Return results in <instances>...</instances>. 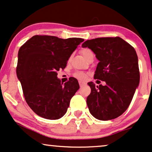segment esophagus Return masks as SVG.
Instances as JSON below:
<instances>
[{
    "label": "esophagus",
    "mask_w": 152,
    "mask_h": 152,
    "mask_svg": "<svg viewBox=\"0 0 152 152\" xmlns=\"http://www.w3.org/2000/svg\"><path fill=\"white\" fill-rule=\"evenodd\" d=\"M78 83H79V86H80V87L83 86L84 85H86V83H85V82H83V81H79Z\"/></svg>",
    "instance_id": "34e87169"
}]
</instances>
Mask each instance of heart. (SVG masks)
<instances>
[{"label": "heart", "instance_id": "obj_1", "mask_svg": "<svg viewBox=\"0 0 152 152\" xmlns=\"http://www.w3.org/2000/svg\"><path fill=\"white\" fill-rule=\"evenodd\" d=\"M81 53H82V55L83 56V57L86 58V59H87V58L89 57V56L91 55V54L93 53L90 49L86 48H83V49L81 50ZM74 76L76 78H78V79H79V80H85L87 77V75L86 73H84L83 72H76L74 74Z\"/></svg>", "mask_w": 152, "mask_h": 152}]
</instances>
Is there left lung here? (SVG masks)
I'll use <instances>...</instances> for the list:
<instances>
[{
    "label": "left lung",
    "mask_w": 152,
    "mask_h": 152,
    "mask_svg": "<svg viewBox=\"0 0 152 152\" xmlns=\"http://www.w3.org/2000/svg\"><path fill=\"white\" fill-rule=\"evenodd\" d=\"M83 48H90L99 61L94 78L106 82L95 87L89 82L87 97L90 113L97 120L117 118L130 105L140 83L138 59L133 46L122 38L101 37L87 40Z\"/></svg>",
    "instance_id": "8db88e82"
}]
</instances>
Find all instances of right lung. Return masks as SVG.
I'll return each instance as SVG.
<instances>
[{
    "mask_svg": "<svg viewBox=\"0 0 152 152\" xmlns=\"http://www.w3.org/2000/svg\"><path fill=\"white\" fill-rule=\"evenodd\" d=\"M83 41L35 35L19 48L17 76L26 102L37 115L58 120L66 113L79 84L74 77L61 83L57 72L65 68L72 53Z\"/></svg>",
    "mask_w": 152,
    "mask_h": 152,
    "instance_id": "right-lung-1",
    "label": "right lung"
}]
</instances>
